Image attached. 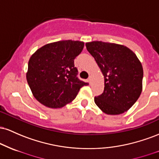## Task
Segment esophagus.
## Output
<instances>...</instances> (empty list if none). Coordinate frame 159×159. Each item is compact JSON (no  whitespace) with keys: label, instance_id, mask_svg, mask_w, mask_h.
<instances>
[{"label":"esophagus","instance_id":"34e87169","mask_svg":"<svg viewBox=\"0 0 159 159\" xmlns=\"http://www.w3.org/2000/svg\"><path fill=\"white\" fill-rule=\"evenodd\" d=\"M92 79H93L92 75H90V76H89V78H88V81L90 82V84L91 83V81H92Z\"/></svg>","mask_w":159,"mask_h":159}]
</instances>
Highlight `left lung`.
<instances>
[{
  "label": "left lung",
  "instance_id": "8db88e82",
  "mask_svg": "<svg viewBox=\"0 0 159 159\" xmlns=\"http://www.w3.org/2000/svg\"><path fill=\"white\" fill-rule=\"evenodd\" d=\"M86 47L105 80L103 93L94 98L96 105L106 114L125 112L142 92L143 71L139 59L123 45L93 41L86 43Z\"/></svg>",
  "mask_w": 159,
  "mask_h": 159
}]
</instances>
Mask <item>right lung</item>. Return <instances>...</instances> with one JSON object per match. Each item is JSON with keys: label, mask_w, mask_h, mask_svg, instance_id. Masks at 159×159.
<instances>
[{"label": "right lung", "mask_w": 159, "mask_h": 159, "mask_svg": "<svg viewBox=\"0 0 159 159\" xmlns=\"http://www.w3.org/2000/svg\"><path fill=\"white\" fill-rule=\"evenodd\" d=\"M84 43L62 40L48 43L30 57L26 73L33 96L51 108H60L73 101L80 89L88 83L77 78L74 60L82 52Z\"/></svg>", "instance_id": "right-lung-1"}]
</instances>
